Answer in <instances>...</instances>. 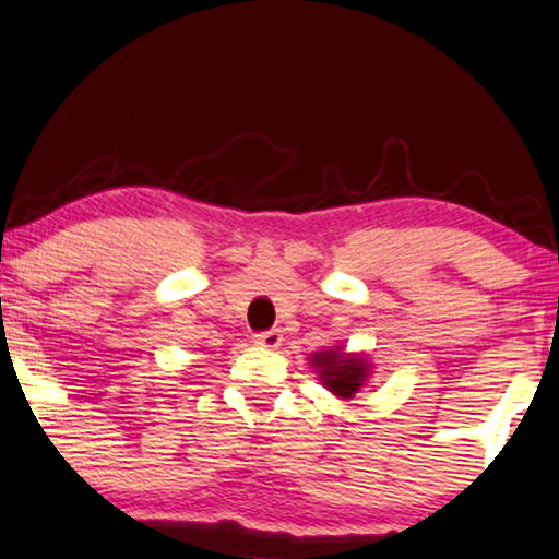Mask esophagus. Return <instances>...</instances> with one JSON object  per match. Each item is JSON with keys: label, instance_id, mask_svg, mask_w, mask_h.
<instances>
[{"label": "esophagus", "instance_id": "esophagus-1", "mask_svg": "<svg viewBox=\"0 0 559 559\" xmlns=\"http://www.w3.org/2000/svg\"><path fill=\"white\" fill-rule=\"evenodd\" d=\"M281 341H284L281 330H265L255 335V345H260V348H278Z\"/></svg>", "mask_w": 559, "mask_h": 559}]
</instances>
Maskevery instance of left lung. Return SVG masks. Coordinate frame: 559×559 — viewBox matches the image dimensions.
<instances>
[{"instance_id": "1", "label": "left lung", "mask_w": 559, "mask_h": 559, "mask_svg": "<svg viewBox=\"0 0 559 559\" xmlns=\"http://www.w3.org/2000/svg\"><path fill=\"white\" fill-rule=\"evenodd\" d=\"M312 366L320 373L322 384L341 400L356 397L371 373V364L361 353H343L341 348L312 353Z\"/></svg>"}]
</instances>
